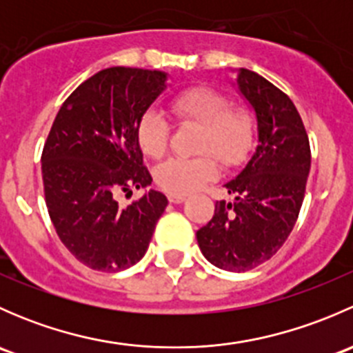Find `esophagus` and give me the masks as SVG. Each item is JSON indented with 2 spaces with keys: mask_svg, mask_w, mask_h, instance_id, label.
Returning a JSON list of instances; mask_svg holds the SVG:
<instances>
[{
  "mask_svg": "<svg viewBox=\"0 0 353 353\" xmlns=\"http://www.w3.org/2000/svg\"><path fill=\"white\" fill-rule=\"evenodd\" d=\"M184 199H186V194H177V193H170L169 194V201L170 203H183Z\"/></svg>",
  "mask_w": 353,
  "mask_h": 353,
  "instance_id": "1",
  "label": "esophagus"
}]
</instances>
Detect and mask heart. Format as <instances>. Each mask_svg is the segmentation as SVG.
Returning a JSON list of instances; mask_svg holds the SVG:
<instances>
[{
	"label": "heart",
	"mask_w": 353,
	"mask_h": 353,
	"mask_svg": "<svg viewBox=\"0 0 353 353\" xmlns=\"http://www.w3.org/2000/svg\"><path fill=\"white\" fill-rule=\"evenodd\" d=\"M172 110L181 121L201 126L196 140L198 154L215 157L222 165H237L252 143V119L243 110H232V102L206 87L190 88L177 95ZM170 126L160 110L148 109L138 121L137 137L145 155L159 159L169 145ZM208 155L194 159H167L155 170V183L167 193L188 194L216 176V165Z\"/></svg>",
	"instance_id": "heart-1"
}]
</instances>
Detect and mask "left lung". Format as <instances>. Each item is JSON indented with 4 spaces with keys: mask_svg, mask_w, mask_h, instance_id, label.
<instances>
[{
    "mask_svg": "<svg viewBox=\"0 0 353 353\" xmlns=\"http://www.w3.org/2000/svg\"><path fill=\"white\" fill-rule=\"evenodd\" d=\"M237 92L256 117L258 145L225 184L234 201H216L196 232L203 256L216 268L248 272L268 261L290 236L311 169V148L294 102L261 74L237 70Z\"/></svg>",
    "mask_w": 353,
    "mask_h": 353,
    "instance_id": "left-lung-1",
    "label": "left lung"
}]
</instances>
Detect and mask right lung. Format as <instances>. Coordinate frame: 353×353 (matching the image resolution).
<instances>
[{
    "instance_id": "right-lung-1",
    "label": "right lung",
    "mask_w": 353,
    "mask_h": 353,
    "mask_svg": "<svg viewBox=\"0 0 353 353\" xmlns=\"http://www.w3.org/2000/svg\"><path fill=\"white\" fill-rule=\"evenodd\" d=\"M165 88L163 71L108 68L85 80L52 123L41 159L46 205L61 243L88 268L137 265L165 210L155 190L119 203L152 184L137 128Z\"/></svg>"
}]
</instances>
